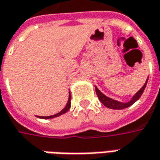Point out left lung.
<instances>
[{
  "mask_svg": "<svg viewBox=\"0 0 160 160\" xmlns=\"http://www.w3.org/2000/svg\"><path fill=\"white\" fill-rule=\"evenodd\" d=\"M148 78H149V77H148ZM148 78H147V80H146V83L144 84V86L135 93L134 95L132 96V99L129 100L128 102H120V101H118V100L111 99V98H109V97H107V96H106L105 94H103V93L97 88V87H95L96 94H97L98 98H99V99L100 100V102L103 104L105 107H108V108H110V109H114V110H121V109H124V108H127V107L132 106V104L135 103V102L140 98V96L142 95L143 92H144V90H145V88H146V84H147V81H148Z\"/></svg>",
  "mask_w": 160,
  "mask_h": 160,
  "instance_id": "1",
  "label": "left lung"
}]
</instances>
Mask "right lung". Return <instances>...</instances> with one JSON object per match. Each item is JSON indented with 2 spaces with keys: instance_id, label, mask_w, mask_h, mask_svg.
Returning <instances> with one entry per match:
<instances>
[{
  "instance_id": "1",
  "label": "right lung",
  "mask_w": 160,
  "mask_h": 160,
  "mask_svg": "<svg viewBox=\"0 0 160 160\" xmlns=\"http://www.w3.org/2000/svg\"><path fill=\"white\" fill-rule=\"evenodd\" d=\"M70 107H71V94H70V92H69V97H68V103H67L66 107H65L61 112H59L56 113V114L50 115V116H37V117L38 118H40V119H44L56 118V117H59V116H61V115L66 113V112L70 109Z\"/></svg>"
}]
</instances>
